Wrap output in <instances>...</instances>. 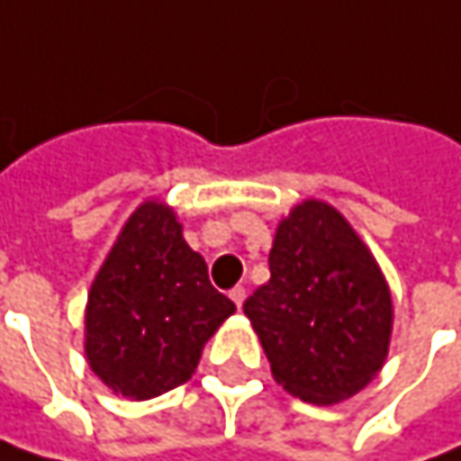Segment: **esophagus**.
Returning <instances> with one entry per match:
<instances>
[{
  "label": "esophagus",
  "mask_w": 461,
  "mask_h": 461,
  "mask_svg": "<svg viewBox=\"0 0 461 461\" xmlns=\"http://www.w3.org/2000/svg\"><path fill=\"white\" fill-rule=\"evenodd\" d=\"M230 299H233V304L241 310V307H244V299H247V288H244V285H236V288H230Z\"/></svg>",
  "instance_id": "1"
}]
</instances>
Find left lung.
<instances>
[{
  "label": "left lung",
  "instance_id": "1",
  "mask_svg": "<svg viewBox=\"0 0 461 461\" xmlns=\"http://www.w3.org/2000/svg\"><path fill=\"white\" fill-rule=\"evenodd\" d=\"M244 312L273 378L302 402L339 404L385 362L393 325L388 283L339 210L307 199L283 217L270 249V280Z\"/></svg>",
  "mask_w": 461,
  "mask_h": 461
}]
</instances>
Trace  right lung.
<instances>
[{
    "label": "right lung",
    "mask_w": 461,
    "mask_h": 461,
    "mask_svg": "<svg viewBox=\"0 0 461 461\" xmlns=\"http://www.w3.org/2000/svg\"><path fill=\"white\" fill-rule=\"evenodd\" d=\"M236 312L183 241L176 212L144 202L91 283L86 359L107 388L144 402L194 375L202 348Z\"/></svg>",
    "instance_id": "add662e5"
}]
</instances>
